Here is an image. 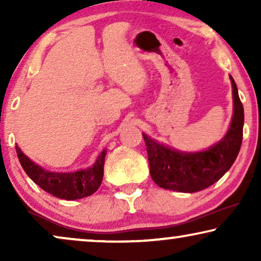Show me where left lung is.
<instances>
[{"mask_svg":"<svg viewBox=\"0 0 261 261\" xmlns=\"http://www.w3.org/2000/svg\"><path fill=\"white\" fill-rule=\"evenodd\" d=\"M229 78L233 88V117L219 142L203 151L183 152L142 133L149 173L158 187L189 194L201 191L216 183L234 164L241 147L245 116L237 83L233 77Z\"/></svg>","mask_w":261,"mask_h":261,"instance_id":"1","label":"left lung"}]
</instances>
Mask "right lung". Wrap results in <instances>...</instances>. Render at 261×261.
I'll list each match as a JSON object with an SVG mask.
<instances>
[{
    "mask_svg": "<svg viewBox=\"0 0 261 261\" xmlns=\"http://www.w3.org/2000/svg\"><path fill=\"white\" fill-rule=\"evenodd\" d=\"M15 149L21 166L27 176L42 190L58 198L73 201L88 197L97 191L102 183L107 149L99 153L94 165L76 172H52L32 162L17 145Z\"/></svg>",
    "mask_w": 261,
    "mask_h": 261,
    "instance_id": "1",
    "label": "right lung"
}]
</instances>
